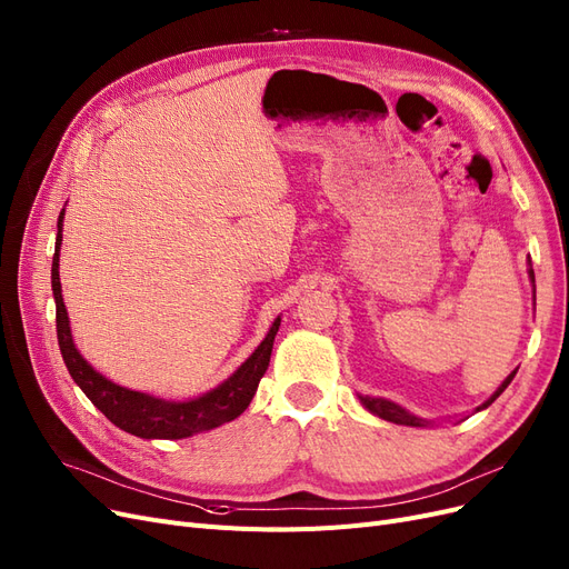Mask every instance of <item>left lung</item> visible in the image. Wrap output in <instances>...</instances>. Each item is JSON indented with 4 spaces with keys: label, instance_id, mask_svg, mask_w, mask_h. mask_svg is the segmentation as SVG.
I'll use <instances>...</instances> for the list:
<instances>
[{
    "label": "left lung",
    "instance_id": "left-lung-1",
    "mask_svg": "<svg viewBox=\"0 0 569 569\" xmlns=\"http://www.w3.org/2000/svg\"><path fill=\"white\" fill-rule=\"evenodd\" d=\"M530 277H532V281H535V273H532V269H530ZM513 375H516V370H513V372L507 377V380L501 382V387L490 396V401L480 406V410H482V408H488V406L495 401V398H499V393L511 385ZM361 401H363V406H366L370 412L380 415L382 419H387V422L403 425V427H425V425H427V422H422V419H419V417H415V415H410L408 410H403L401 406H396V403L387 401V398H361Z\"/></svg>",
    "mask_w": 569,
    "mask_h": 569
}]
</instances>
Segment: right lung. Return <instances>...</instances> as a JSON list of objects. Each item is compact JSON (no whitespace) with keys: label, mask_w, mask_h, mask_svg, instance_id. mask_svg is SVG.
I'll list each match as a JSON object with an SVG mask.
<instances>
[{"label":"right lung","mask_w":569,"mask_h":569,"mask_svg":"<svg viewBox=\"0 0 569 569\" xmlns=\"http://www.w3.org/2000/svg\"><path fill=\"white\" fill-rule=\"evenodd\" d=\"M62 216H66V208H62L58 216V237H56V252H53V267H51V288L56 298V332H58L62 361H66L72 380L79 385V389L89 396V401L104 417H108L112 425L140 438L176 440V438L194 436L199 431L216 429L224 422H231V419H237L252 401L262 375L269 368V356H271L273 338H277L281 319L273 321L262 345L252 351L250 359L234 375H231L227 382H222L213 391L194 398V401L171 403V401H161V398H154V396L112 385L81 359V353L72 342L70 321H68L66 302H62L60 277H58Z\"/></svg>","instance_id":"add662e5"}]
</instances>
